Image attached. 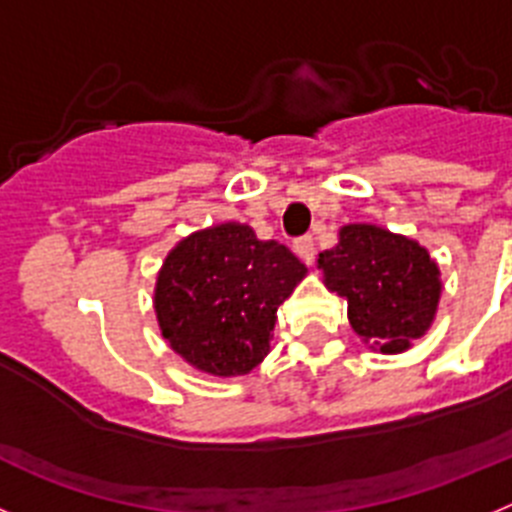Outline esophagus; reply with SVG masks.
<instances>
[{"label":"esophagus","mask_w":512,"mask_h":512,"mask_svg":"<svg viewBox=\"0 0 512 512\" xmlns=\"http://www.w3.org/2000/svg\"><path fill=\"white\" fill-rule=\"evenodd\" d=\"M295 251L300 253V259L305 264H312L315 261V241H312V235H302L295 241Z\"/></svg>","instance_id":"esophagus-1"}]
</instances>
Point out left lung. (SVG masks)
Instances as JSON below:
<instances>
[{
	"label": "left lung",
	"mask_w": 512,
	"mask_h": 512,
	"mask_svg": "<svg viewBox=\"0 0 512 512\" xmlns=\"http://www.w3.org/2000/svg\"><path fill=\"white\" fill-rule=\"evenodd\" d=\"M325 287L348 302V323L382 354L408 351L436 318L441 279L420 243L377 225H343L320 253Z\"/></svg>",
	"instance_id": "1"
}]
</instances>
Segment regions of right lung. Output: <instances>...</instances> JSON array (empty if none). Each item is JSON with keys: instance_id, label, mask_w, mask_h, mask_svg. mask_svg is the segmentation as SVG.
Returning a JSON list of instances; mask_svg holds the SVG:
<instances>
[{"instance_id": "obj_1", "label": "right lung", "mask_w": 512, "mask_h": 512, "mask_svg": "<svg viewBox=\"0 0 512 512\" xmlns=\"http://www.w3.org/2000/svg\"><path fill=\"white\" fill-rule=\"evenodd\" d=\"M307 274L295 253L223 223L176 243L156 279L161 336L184 361L215 374H248L269 354L277 307Z\"/></svg>"}]
</instances>
